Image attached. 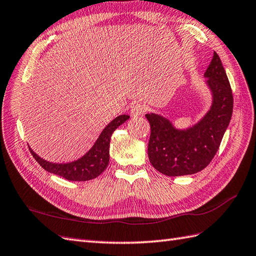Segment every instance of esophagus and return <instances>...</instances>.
<instances>
[{
    "mask_svg": "<svg viewBox=\"0 0 256 256\" xmlns=\"http://www.w3.org/2000/svg\"><path fill=\"white\" fill-rule=\"evenodd\" d=\"M144 112H145V106L140 104H136L130 106V116H142Z\"/></svg>",
    "mask_w": 256,
    "mask_h": 256,
    "instance_id": "esophagus-1",
    "label": "esophagus"
}]
</instances>
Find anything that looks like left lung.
<instances>
[{"label":"left lung","instance_id":"obj_1","mask_svg":"<svg viewBox=\"0 0 256 256\" xmlns=\"http://www.w3.org/2000/svg\"><path fill=\"white\" fill-rule=\"evenodd\" d=\"M204 77L212 94V104L193 126L176 128L167 118L157 114H146L152 130L148 158L152 167L164 176L194 174L206 168L216 155L229 126L234 97L216 52Z\"/></svg>","mask_w":256,"mask_h":256}]
</instances>
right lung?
Masks as SVG:
<instances>
[{"label":"right lung","mask_w":256,"mask_h":256,"mask_svg":"<svg viewBox=\"0 0 256 256\" xmlns=\"http://www.w3.org/2000/svg\"><path fill=\"white\" fill-rule=\"evenodd\" d=\"M130 118L128 114H121L114 118L108 126H106L102 132L100 133L99 138L94 142L84 156H82L77 160L65 164L51 162L44 160L38 156L30 147V152L32 157L37 160L38 164L50 174L60 176L68 181H87L92 180L100 176L108 167L109 164V148H110V140L112 133Z\"/></svg>","instance_id":"add662e5"}]
</instances>
